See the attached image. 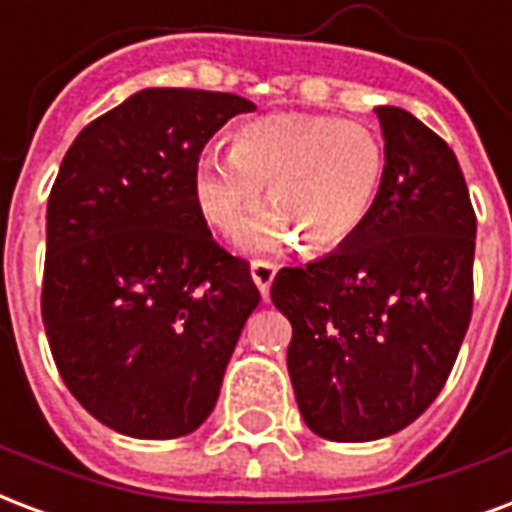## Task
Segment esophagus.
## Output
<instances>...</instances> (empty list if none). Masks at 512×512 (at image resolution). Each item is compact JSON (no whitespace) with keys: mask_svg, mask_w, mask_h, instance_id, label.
Masks as SVG:
<instances>
[{"mask_svg":"<svg viewBox=\"0 0 512 512\" xmlns=\"http://www.w3.org/2000/svg\"><path fill=\"white\" fill-rule=\"evenodd\" d=\"M275 272H278V267H275L272 261H264V259L251 261V278L253 283L259 286L261 297L264 299L270 297V286H272V280H275Z\"/></svg>","mask_w":512,"mask_h":512,"instance_id":"obj_1","label":"esophagus"}]
</instances>
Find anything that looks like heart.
Segmentation results:
<instances>
[{
	"mask_svg": "<svg viewBox=\"0 0 512 512\" xmlns=\"http://www.w3.org/2000/svg\"><path fill=\"white\" fill-rule=\"evenodd\" d=\"M386 180V145L367 124L318 113H275L234 132L232 151L210 148L194 164V197L207 221L232 232L264 191L272 205L248 218L237 242L275 251L302 234L337 248L367 224Z\"/></svg>",
	"mask_w": 512,
	"mask_h": 512,
	"instance_id": "obj_1",
	"label": "heart"
}]
</instances>
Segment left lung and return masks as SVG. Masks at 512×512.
Instances as JSON below:
<instances>
[{
    "label": "left lung",
    "instance_id": "left-lung-1",
    "mask_svg": "<svg viewBox=\"0 0 512 512\" xmlns=\"http://www.w3.org/2000/svg\"><path fill=\"white\" fill-rule=\"evenodd\" d=\"M386 180L337 251L283 267L288 375L318 437L367 443L413 424L443 391L472 318L475 210L448 142L402 107H375Z\"/></svg>",
    "mask_w": 512,
    "mask_h": 512
}]
</instances>
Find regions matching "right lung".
Returning <instances> with one entry per match:
<instances>
[{
	"label": "right lung",
	"instance_id": "right-lung-1",
	"mask_svg": "<svg viewBox=\"0 0 512 512\" xmlns=\"http://www.w3.org/2000/svg\"><path fill=\"white\" fill-rule=\"evenodd\" d=\"M237 94L145 88L75 137L48 197L42 324L72 397L115 432H194L248 315L251 264L226 253L194 197V164Z\"/></svg>",
	"mask_w": 512,
	"mask_h": 512
}]
</instances>
